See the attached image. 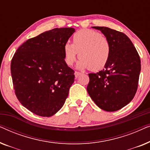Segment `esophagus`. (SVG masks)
Instances as JSON below:
<instances>
[{
  "mask_svg": "<svg viewBox=\"0 0 150 150\" xmlns=\"http://www.w3.org/2000/svg\"><path fill=\"white\" fill-rule=\"evenodd\" d=\"M81 74V72H79V71H75V73H74V75H75V77L76 78L79 77Z\"/></svg>",
  "mask_w": 150,
  "mask_h": 150,
  "instance_id": "34e87169",
  "label": "esophagus"
}]
</instances>
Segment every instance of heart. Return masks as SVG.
I'll use <instances>...</instances> for the list:
<instances>
[{
	"mask_svg": "<svg viewBox=\"0 0 150 150\" xmlns=\"http://www.w3.org/2000/svg\"><path fill=\"white\" fill-rule=\"evenodd\" d=\"M65 61L68 65L75 62L79 53L77 63L79 69L90 68L98 71L107 63L110 54V45L107 38L99 32L83 29L73 36V44L66 42L63 46Z\"/></svg>",
	"mask_w": 150,
	"mask_h": 150,
	"instance_id": "obj_1",
	"label": "heart"
}]
</instances>
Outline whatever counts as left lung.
I'll return each instance as SVG.
<instances>
[{
    "instance_id": "left-lung-1",
    "label": "left lung",
    "mask_w": 150,
    "mask_h": 150,
    "mask_svg": "<svg viewBox=\"0 0 150 150\" xmlns=\"http://www.w3.org/2000/svg\"><path fill=\"white\" fill-rule=\"evenodd\" d=\"M100 30L110 45L109 59L99 72L89 74L87 92L96 105L108 112L124 107L134 97L141 71V59L128 37L104 26Z\"/></svg>"
}]
</instances>
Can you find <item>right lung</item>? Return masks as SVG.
I'll return each instance as SVG.
<instances>
[{
    "instance_id": "1",
    "label": "right lung",
    "mask_w": 150,
    "mask_h": 150,
    "mask_svg": "<svg viewBox=\"0 0 150 150\" xmlns=\"http://www.w3.org/2000/svg\"><path fill=\"white\" fill-rule=\"evenodd\" d=\"M75 29L56 28L30 38L14 54L11 74L16 97L37 115L51 117L62 108L74 81L63 46Z\"/></svg>"
}]
</instances>
